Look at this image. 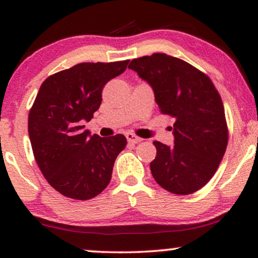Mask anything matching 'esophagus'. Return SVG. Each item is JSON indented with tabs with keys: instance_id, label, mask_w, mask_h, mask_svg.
<instances>
[{
	"instance_id": "esophagus-1",
	"label": "esophagus",
	"mask_w": 258,
	"mask_h": 258,
	"mask_svg": "<svg viewBox=\"0 0 258 258\" xmlns=\"http://www.w3.org/2000/svg\"><path fill=\"white\" fill-rule=\"evenodd\" d=\"M125 137H126V140H128V142L133 143V144H136V143H139V142H141V141H142L139 136H136L135 134H132V133L125 134Z\"/></svg>"
}]
</instances>
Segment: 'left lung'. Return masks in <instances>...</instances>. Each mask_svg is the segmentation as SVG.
Segmentation results:
<instances>
[{
	"label": "left lung",
	"instance_id": "1",
	"mask_svg": "<svg viewBox=\"0 0 258 258\" xmlns=\"http://www.w3.org/2000/svg\"><path fill=\"white\" fill-rule=\"evenodd\" d=\"M129 68L153 87L161 114L174 117L175 144L155 141L150 163L155 181L176 195H189L210 181L228 146L223 102L213 81L195 67L167 54L134 58Z\"/></svg>",
	"mask_w": 258,
	"mask_h": 258
}]
</instances>
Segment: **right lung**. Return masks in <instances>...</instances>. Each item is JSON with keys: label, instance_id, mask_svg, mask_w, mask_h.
<instances>
[{"label": "right lung", "instance_id": "add662e5", "mask_svg": "<svg viewBox=\"0 0 258 258\" xmlns=\"http://www.w3.org/2000/svg\"><path fill=\"white\" fill-rule=\"evenodd\" d=\"M128 63H79L41 84L29 111L28 132L38 168L63 196L90 200L110 182L126 139L121 134L109 139L90 136L81 124L94 117L104 86L121 75Z\"/></svg>", "mask_w": 258, "mask_h": 258}]
</instances>
